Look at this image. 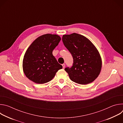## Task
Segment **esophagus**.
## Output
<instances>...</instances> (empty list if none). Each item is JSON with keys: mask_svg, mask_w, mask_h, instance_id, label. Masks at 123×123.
Masks as SVG:
<instances>
[{"mask_svg": "<svg viewBox=\"0 0 123 123\" xmlns=\"http://www.w3.org/2000/svg\"><path fill=\"white\" fill-rule=\"evenodd\" d=\"M62 65V66H63V68H64L65 67V64H63Z\"/></svg>", "mask_w": 123, "mask_h": 123, "instance_id": "esophagus-1", "label": "esophagus"}]
</instances>
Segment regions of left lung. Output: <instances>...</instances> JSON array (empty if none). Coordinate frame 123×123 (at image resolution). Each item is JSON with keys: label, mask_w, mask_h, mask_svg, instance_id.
I'll return each instance as SVG.
<instances>
[{"label": "left lung", "mask_w": 123, "mask_h": 123, "mask_svg": "<svg viewBox=\"0 0 123 123\" xmlns=\"http://www.w3.org/2000/svg\"><path fill=\"white\" fill-rule=\"evenodd\" d=\"M62 41L74 59L72 67L65 68L69 78L81 85L93 82L102 67L101 58L96 47L87 38L76 33L63 35Z\"/></svg>", "instance_id": "1"}]
</instances>
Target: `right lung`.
Returning <instances> with one entry per match:
<instances>
[{
    "mask_svg": "<svg viewBox=\"0 0 123 123\" xmlns=\"http://www.w3.org/2000/svg\"><path fill=\"white\" fill-rule=\"evenodd\" d=\"M60 40V37L56 34H45L30 46L24 56L23 69L30 80L37 84L47 83L62 68L52 55V51Z\"/></svg>",
    "mask_w": 123,
    "mask_h": 123,
    "instance_id": "obj_1",
    "label": "right lung"
}]
</instances>
